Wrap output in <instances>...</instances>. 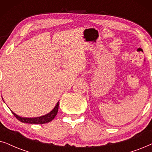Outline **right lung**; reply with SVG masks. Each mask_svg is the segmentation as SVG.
I'll return each instance as SVG.
<instances>
[{
  "mask_svg": "<svg viewBox=\"0 0 152 152\" xmlns=\"http://www.w3.org/2000/svg\"><path fill=\"white\" fill-rule=\"evenodd\" d=\"M58 107H59V102L57 103L56 106H55L53 110L50 111L49 113L46 114L45 115H43V116L38 117H30V118H28V117H21L15 114V113L12 111V114L15 115L16 118L17 120H19L20 122H23V123H28V124H46V123H48L50 122L55 118V117L57 115L58 111Z\"/></svg>",
  "mask_w": 152,
  "mask_h": 152,
  "instance_id": "right-lung-1",
  "label": "right lung"
}]
</instances>
